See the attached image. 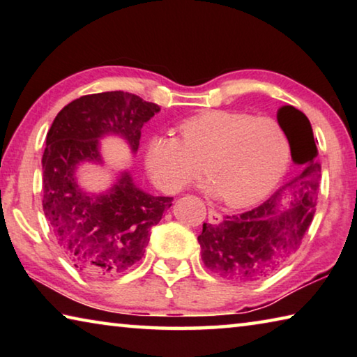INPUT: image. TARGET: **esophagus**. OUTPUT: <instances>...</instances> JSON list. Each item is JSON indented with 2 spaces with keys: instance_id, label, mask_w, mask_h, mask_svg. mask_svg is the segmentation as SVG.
<instances>
[{
  "instance_id": "obj_1",
  "label": "esophagus",
  "mask_w": 357,
  "mask_h": 357,
  "mask_svg": "<svg viewBox=\"0 0 357 357\" xmlns=\"http://www.w3.org/2000/svg\"><path fill=\"white\" fill-rule=\"evenodd\" d=\"M208 222L213 223V225H219V223L222 222V214L217 213V211H214V209H209Z\"/></svg>"
}]
</instances>
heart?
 I'll return each mask as SVG.
<instances>
[{
    "label": "heart",
    "mask_w": 357,
    "mask_h": 357,
    "mask_svg": "<svg viewBox=\"0 0 357 357\" xmlns=\"http://www.w3.org/2000/svg\"><path fill=\"white\" fill-rule=\"evenodd\" d=\"M179 138L154 135L146 144L151 179L178 192L202 173L208 189L229 206H247L274 189L289 160V142L275 119L211 110L178 124Z\"/></svg>",
    "instance_id": "b5f03b06"
}]
</instances>
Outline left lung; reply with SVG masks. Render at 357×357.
<instances>
[{
  "instance_id": "8db88e82",
  "label": "left lung",
  "mask_w": 357,
  "mask_h": 357,
  "mask_svg": "<svg viewBox=\"0 0 357 357\" xmlns=\"http://www.w3.org/2000/svg\"><path fill=\"white\" fill-rule=\"evenodd\" d=\"M277 121L299 173L258 208L227 215L219 225L203 223L198 236L204 266L229 282H257L279 269L298 252L315 214L321 165L310 121L293 105L282 107ZM283 195L292 198L288 207L281 203Z\"/></svg>"
}]
</instances>
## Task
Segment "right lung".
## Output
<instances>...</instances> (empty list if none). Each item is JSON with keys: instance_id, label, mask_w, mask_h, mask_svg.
Returning <instances> with one entry per match:
<instances>
[{"instance_id": "obj_1", "label": "right lung", "mask_w": 357, "mask_h": 357, "mask_svg": "<svg viewBox=\"0 0 357 357\" xmlns=\"http://www.w3.org/2000/svg\"><path fill=\"white\" fill-rule=\"evenodd\" d=\"M159 112L130 93L88 94L66 105L47 132L42 208L55 243L83 274H124L143 258L151 228L172 206L173 197L149 195L128 172L99 195L83 192L75 174L83 162L102 164L99 140L105 135L123 137L137 153L143 124Z\"/></svg>"}]
</instances>
